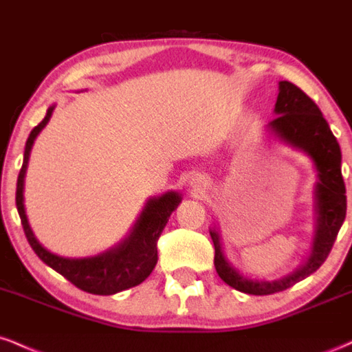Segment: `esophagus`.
<instances>
[{"mask_svg": "<svg viewBox=\"0 0 352 352\" xmlns=\"http://www.w3.org/2000/svg\"><path fill=\"white\" fill-rule=\"evenodd\" d=\"M190 185H192L195 190H201L205 185H207V182H205L204 177H193V179L190 180Z\"/></svg>", "mask_w": 352, "mask_h": 352, "instance_id": "obj_1", "label": "esophagus"}]
</instances>
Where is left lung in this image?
I'll return each mask as SVG.
<instances>
[{
	"mask_svg": "<svg viewBox=\"0 0 352 352\" xmlns=\"http://www.w3.org/2000/svg\"><path fill=\"white\" fill-rule=\"evenodd\" d=\"M278 98L274 104V119L266 125V131L288 147L308 155L316 170V184L313 190L314 233L311 248L302 265L292 273L276 280L250 278L240 273L225 256L223 243L218 225L210 228L215 245V268L218 276L238 292L254 296H265L285 292L294 283L305 280L326 261L333 248L339 228L346 218V187L341 172V148L329 124L322 117L316 104L300 87L288 80L278 84Z\"/></svg>",
	"mask_w": 352,
	"mask_h": 352,
	"instance_id": "left-lung-1",
	"label": "left lung"
}]
</instances>
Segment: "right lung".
I'll return each instance as SVG.
<instances>
[{
    "label": "right lung",
    "mask_w": 352,
    "mask_h": 352,
    "mask_svg": "<svg viewBox=\"0 0 352 352\" xmlns=\"http://www.w3.org/2000/svg\"><path fill=\"white\" fill-rule=\"evenodd\" d=\"M54 107L56 106H51L47 109L46 117L31 131L26 140V147H24L23 167L19 170L18 184H16V207L21 218L24 235L30 241L31 248L44 263L63 274L66 280H69L82 292L92 294H116L140 285L155 268L157 260H159L157 240L167 225L172 212L179 207L182 195L175 190H170L159 197H151L145 201L142 212L137 217L135 223L132 225L125 238L94 256L66 258L44 248L34 236L28 221L26 210H24V177H26L28 162H30L31 148H33L36 137L50 122Z\"/></svg>",
    "instance_id": "add662e5"
}]
</instances>
